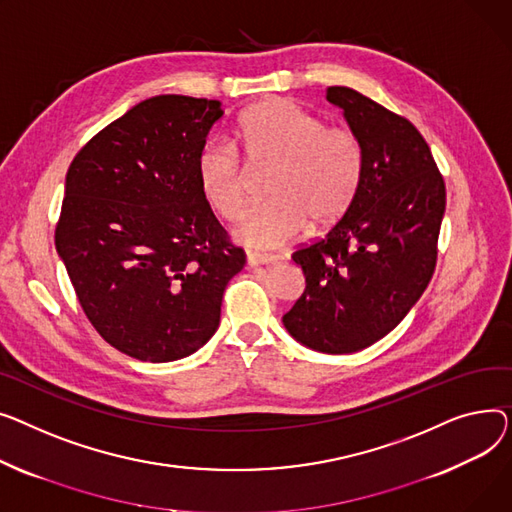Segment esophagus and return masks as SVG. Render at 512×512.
<instances>
[{
  "mask_svg": "<svg viewBox=\"0 0 512 512\" xmlns=\"http://www.w3.org/2000/svg\"><path fill=\"white\" fill-rule=\"evenodd\" d=\"M270 262H275V256L254 254V252L248 254V264H250V266H262V264H270Z\"/></svg>",
  "mask_w": 512,
  "mask_h": 512,
  "instance_id": "esophagus-1",
  "label": "esophagus"
}]
</instances>
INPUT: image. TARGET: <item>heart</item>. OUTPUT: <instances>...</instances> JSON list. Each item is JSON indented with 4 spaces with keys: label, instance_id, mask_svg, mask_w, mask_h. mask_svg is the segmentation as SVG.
Wrapping results in <instances>:
<instances>
[{
    "label": "heart",
    "instance_id": "b5f03b06",
    "mask_svg": "<svg viewBox=\"0 0 512 512\" xmlns=\"http://www.w3.org/2000/svg\"><path fill=\"white\" fill-rule=\"evenodd\" d=\"M235 138L252 169H270L264 204L250 208L235 227L237 242L254 250L285 246L312 221L341 219L359 194L366 171L364 142L347 126L324 119L287 99L252 105L239 117ZM206 202L225 221L242 215L248 169L225 142L206 144L196 163Z\"/></svg>",
    "mask_w": 512,
    "mask_h": 512
}]
</instances>
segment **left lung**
I'll return each instance as SVG.
<instances>
[{"label": "left lung", "instance_id": "left-lung-1", "mask_svg": "<svg viewBox=\"0 0 512 512\" xmlns=\"http://www.w3.org/2000/svg\"><path fill=\"white\" fill-rule=\"evenodd\" d=\"M326 99L364 142V182L324 237L291 254L306 291L283 322L314 351L353 353L388 335L426 291L446 188L428 142L407 117L347 86H328Z\"/></svg>", "mask_w": 512, "mask_h": 512}]
</instances>
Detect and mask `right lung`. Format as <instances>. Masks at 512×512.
Here are the masks:
<instances>
[{
    "mask_svg": "<svg viewBox=\"0 0 512 512\" xmlns=\"http://www.w3.org/2000/svg\"><path fill=\"white\" fill-rule=\"evenodd\" d=\"M221 117L219 101L146 99L90 138L66 175L57 254L90 324L140 362L200 349L246 266L198 184V155Z\"/></svg>",
    "mask_w": 512,
    "mask_h": 512,
    "instance_id": "obj_1",
    "label": "right lung"
}]
</instances>
